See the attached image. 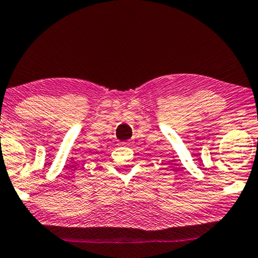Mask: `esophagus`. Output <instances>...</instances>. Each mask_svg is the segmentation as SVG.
Segmentation results:
<instances>
[{
  "label": "esophagus",
  "instance_id": "obj_1",
  "mask_svg": "<svg viewBox=\"0 0 258 258\" xmlns=\"http://www.w3.org/2000/svg\"><path fill=\"white\" fill-rule=\"evenodd\" d=\"M127 144V143H125V142H123V143H121V145H126Z\"/></svg>",
  "mask_w": 258,
  "mask_h": 258
}]
</instances>
